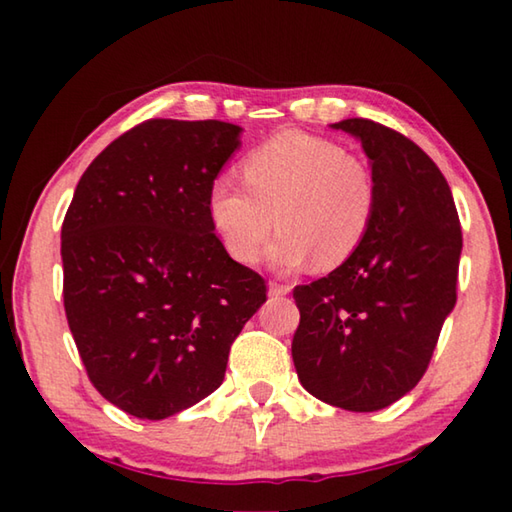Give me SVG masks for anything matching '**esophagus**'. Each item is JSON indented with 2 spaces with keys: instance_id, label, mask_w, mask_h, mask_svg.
<instances>
[{
  "instance_id": "esophagus-1",
  "label": "esophagus",
  "mask_w": 512,
  "mask_h": 512,
  "mask_svg": "<svg viewBox=\"0 0 512 512\" xmlns=\"http://www.w3.org/2000/svg\"><path fill=\"white\" fill-rule=\"evenodd\" d=\"M291 291V287L289 284H280V282H268V293H271V296H287V293Z\"/></svg>"
}]
</instances>
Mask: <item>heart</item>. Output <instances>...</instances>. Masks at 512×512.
Instances as JSON below:
<instances>
[{"label":"heart","mask_w":512,"mask_h":512,"mask_svg":"<svg viewBox=\"0 0 512 512\" xmlns=\"http://www.w3.org/2000/svg\"><path fill=\"white\" fill-rule=\"evenodd\" d=\"M244 185L214 180L207 214L230 257L253 264L277 225L268 250L291 271L348 262L366 241L377 214V180L370 164L329 137L282 131L255 146L239 164Z\"/></svg>","instance_id":"b5f03b06"}]
</instances>
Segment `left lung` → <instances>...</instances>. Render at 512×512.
<instances>
[{
    "instance_id": "left-lung-1",
    "label": "left lung",
    "mask_w": 512,
    "mask_h": 512,
    "mask_svg": "<svg viewBox=\"0 0 512 512\" xmlns=\"http://www.w3.org/2000/svg\"><path fill=\"white\" fill-rule=\"evenodd\" d=\"M332 128L361 140L377 214L361 248L293 289L291 354L300 384L345 411H379L418 384L456 305L463 235L447 180L409 137L372 119Z\"/></svg>"
}]
</instances>
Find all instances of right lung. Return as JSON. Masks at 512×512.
<instances>
[{
	"instance_id": "1",
	"label": "right lung",
	"mask_w": 512,
	"mask_h": 512,
	"mask_svg": "<svg viewBox=\"0 0 512 512\" xmlns=\"http://www.w3.org/2000/svg\"><path fill=\"white\" fill-rule=\"evenodd\" d=\"M225 121L149 119L108 144L60 232L69 329L94 388L162 420L221 386L266 282L214 235L207 192L239 142Z\"/></svg>"
}]
</instances>
